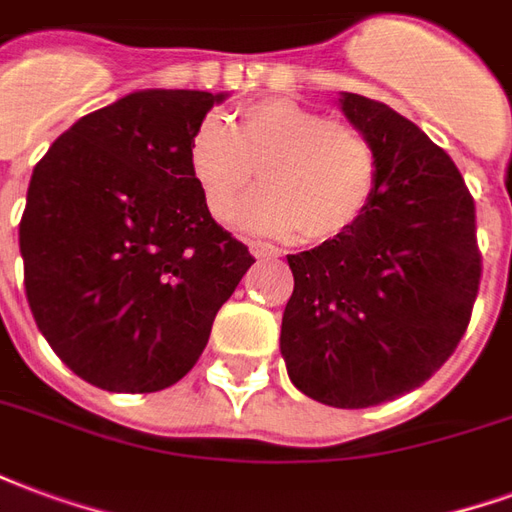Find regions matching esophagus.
I'll use <instances>...</instances> for the list:
<instances>
[{
    "label": "esophagus",
    "instance_id": "obj_1",
    "mask_svg": "<svg viewBox=\"0 0 512 512\" xmlns=\"http://www.w3.org/2000/svg\"><path fill=\"white\" fill-rule=\"evenodd\" d=\"M249 252L255 257H263V260H268V257H279L277 246L266 244V241H249Z\"/></svg>",
    "mask_w": 512,
    "mask_h": 512
}]
</instances>
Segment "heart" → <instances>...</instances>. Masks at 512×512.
Returning a JSON list of instances; mask_svg holds the SVG:
<instances>
[{
	"mask_svg": "<svg viewBox=\"0 0 512 512\" xmlns=\"http://www.w3.org/2000/svg\"><path fill=\"white\" fill-rule=\"evenodd\" d=\"M186 158L213 219H233L260 169L268 189L246 202L241 222L260 233H301L310 244L351 233L378 186V150L362 128L288 98L249 104L235 128L205 117Z\"/></svg>",
	"mask_w": 512,
	"mask_h": 512,
	"instance_id": "obj_1",
	"label": "heart"
}]
</instances>
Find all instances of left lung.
I'll list each match as a JSON object with an SVG mask.
<instances>
[{"mask_svg":"<svg viewBox=\"0 0 512 512\" xmlns=\"http://www.w3.org/2000/svg\"><path fill=\"white\" fill-rule=\"evenodd\" d=\"M378 150L376 197L337 241L288 255L279 348L290 381L334 408L417 389L461 343L480 290L474 200L452 158L381 101L343 93Z\"/></svg>","mask_w":512,"mask_h":512,"instance_id":"obj_1","label":"left lung"}]
</instances>
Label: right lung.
Listing matches in <instances>:
<instances>
[{
    "label": "right lung",
    "instance_id": "1",
    "mask_svg": "<svg viewBox=\"0 0 512 512\" xmlns=\"http://www.w3.org/2000/svg\"><path fill=\"white\" fill-rule=\"evenodd\" d=\"M224 95L142 90L84 115L32 172L18 224L35 323L106 392L189 373L255 257L202 202L191 131Z\"/></svg>",
    "mask_w": 512,
    "mask_h": 512
}]
</instances>
